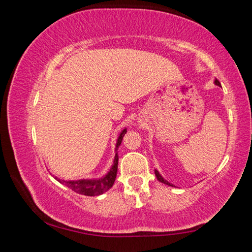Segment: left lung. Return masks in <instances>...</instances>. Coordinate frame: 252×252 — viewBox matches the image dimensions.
<instances>
[{
	"label": "left lung",
	"instance_id": "obj_1",
	"mask_svg": "<svg viewBox=\"0 0 252 252\" xmlns=\"http://www.w3.org/2000/svg\"><path fill=\"white\" fill-rule=\"evenodd\" d=\"M215 83L217 84V85H220V82H219V81L218 80H215ZM155 173H156V177H157V179H158V180H159L160 182H162V183H164V185H168V186H170V187H174L173 185H171V183H170V182H168L167 180H164V179L163 178H162V176H161V174L159 173V171H158V170H155Z\"/></svg>",
	"mask_w": 252,
	"mask_h": 252
}]
</instances>
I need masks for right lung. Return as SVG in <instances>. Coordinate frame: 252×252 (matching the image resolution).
<instances>
[{
	"mask_svg": "<svg viewBox=\"0 0 252 252\" xmlns=\"http://www.w3.org/2000/svg\"><path fill=\"white\" fill-rule=\"evenodd\" d=\"M126 133V129L122 130L120 135H119V138L117 140L116 151L118 150V148L120 147L123 136H125ZM118 161H119V157H118V153H116L113 164L112 167H111L110 171L106 173L103 178H100V179H81V180H69V181L60 180L58 178L55 179H58V181L60 183H62V185L70 188V189L73 190L76 193L89 195V197L100 195L102 193L106 192V191L113 186L114 181H116V177L118 172Z\"/></svg>",
	"mask_w": 252,
	"mask_h": 252,
	"instance_id": "1",
	"label": "right lung"
}]
</instances>
